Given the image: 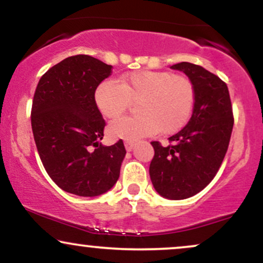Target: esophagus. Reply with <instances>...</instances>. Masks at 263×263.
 I'll list each match as a JSON object with an SVG mask.
<instances>
[{
	"instance_id": "34e87169",
	"label": "esophagus",
	"mask_w": 263,
	"mask_h": 263,
	"mask_svg": "<svg viewBox=\"0 0 263 263\" xmlns=\"http://www.w3.org/2000/svg\"><path fill=\"white\" fill-rule=\"evenodd\" d=\"M125 148H126V151H127V152H131V151L135 148V143H134V142H131V141H126L125 142Z\"/></svg>"
}]
</instances>
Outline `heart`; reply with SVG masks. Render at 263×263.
<instances>
[{
    "label": "heart",
    "instance_id": "obj_1",
    "mask_svg": "<svg viewBox=\"0 0 263 263\" xmlns=\"http://www.w3.org/2000/svg\"><path fill=\"white\" fill-rule=\"evenodd\" d=\"M137 101L138 115L108 126L112 138L136 141L144 136L173 134L188 122L194 106V87L188 78L170 71L138 70L116 80H104L95 90V104L102 116L114 120Z\"/></svg>",
    "mask_w": 263,
    "mask_h": 263
}]
</instances>
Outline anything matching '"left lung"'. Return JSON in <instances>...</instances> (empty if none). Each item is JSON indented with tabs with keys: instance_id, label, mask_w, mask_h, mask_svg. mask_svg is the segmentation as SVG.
Segmentation results:
<instances>
[{
	"instance_id": "8db88e82",
	"label": "left lung",
	"mask_w": 263,
	"mask_h": 263,
	"mask_svg": "<svg viewBox=\"0 0 263 263\" xmlns=\"http://www.w3.org/2000/svg\"><path fill=\"white\" fill-rule=\"evenodd\" d=\"M194 87V107L184 128L163 147L151 142L155 157L149 177L159 195L182 200L198 194L218 173L230 142L234 117L228 85L203 66L188 62L171 66Z\"/></svg>"
}]
</instances>
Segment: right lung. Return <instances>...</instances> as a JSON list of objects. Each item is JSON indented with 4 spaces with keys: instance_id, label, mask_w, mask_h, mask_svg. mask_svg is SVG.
<instances>
[{
    "instance_id": "1",
    "label": "right lung",
    "mask_w": 263,
    "mask_h": 263,
    "mask_svg": "<svg viewBox=\"0 0 263 263\" xmlns=\"http://www.w3.org/2000/svg\"><path fill=\"white\" fill-rule=\"evenodd\" d=\"M112 66L90 55L69 57L39 80L32 105V131L39 157L53 182L79 197H99L120 177L122 140L102 146L105 120L95 90Z\"/></svg>"
}]
</instances>
